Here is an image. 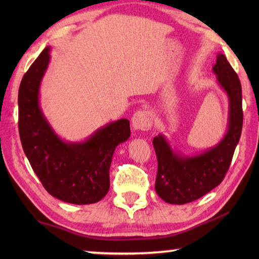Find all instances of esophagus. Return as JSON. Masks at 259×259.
<instances>
[{
  "mask_svg": "<svg viewBox=\"0 0 259 259\" xmlns=\"http://www.w3.org/2000/svg\"><path fill=\"white\" fill-rule=\"evenodd\" d=\"M133 128L135 130L147 131L152 128L153 124V115L148 111H138L134 114L133 119H131Z\"/></svg>",
  "mask_w": 259,
  "mask_h": 259,
  "instance_id": "1",
  "label": "esophagus"
}]
</instances>
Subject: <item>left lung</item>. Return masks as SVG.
Instances as JSON below:
<instances>
[{"instance_id": "left-lung-1", "label": "left lung", "mask_w": 259, "mask_h": 259, "mask_svg": "<svg viewBox=\"0 0 259 259\" xmlns=\"http://www.w3.org/2000/svg\"><path fill=\"white\" fill-rule=\"evenodd\" d=\"M212 73L229 99V122L224 137L214 146L188 155L175 151L162 134L153 138L157 157L155 191L166 203L192 202L217 187L229 170L240 140L243 113L239 77L223 54H218Z\"/></svg>"}]
</instances>
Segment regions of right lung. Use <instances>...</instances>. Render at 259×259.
Wrapping results in <instances>:
<instances>
[{
  "label": "right lung",
  "instance_id": "right-lung-1",
  "mask_svg": "<svg viewBox=\"0 0 259 259\" xmlns=\"http://www.w3.org/2000/svg\"><path fill=\"white\" fill-rule=\"evenodd\" d=\"M47 47L21 80L18 93L19 135L30 165L46 190L60 201L91 204L109 190V166L116 146L130 137V122L100 126L82 142L58 136L43 113L40 88L50 63Z\"/></svg>",
  "mask_w": 259,
  "mask_h": 259
}]
</instances>
